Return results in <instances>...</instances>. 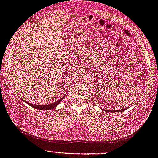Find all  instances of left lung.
I'll return each mask as SVG.
<instances>
[{"label":"left lung","mask_w":158,"mask_h":158,"mask_svg":"<svg viewBox=\"0 0 158 158\" xmlns=\"http://www.w3.org/2000/svg\"><path fill=\"white\" fill-rule=\"evenodd\" d=\"M123 110H125V109H122V110H121V109H120V110H109V111H110V112H115V113H116V112H119V111H120V112H121V111H123ZM105 111H107V112H108V110H105Z\"/></svg>","instance_id":"1"}]
</instances>
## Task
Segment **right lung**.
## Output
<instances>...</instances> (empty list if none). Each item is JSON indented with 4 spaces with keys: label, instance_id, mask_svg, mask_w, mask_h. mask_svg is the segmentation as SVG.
Wrapping results in <instances>:
<instances>
[{
    "label": "right lung",
    "instance_id": "obj_1",
    "mask_svg": "<svg viewBox=\"0 0 158 158\" xmlns=\"http://www.w3.org/2000/svg\"><path fill=\"white\" fill-rule=\"evenodd\" d=\"M64 97H65V95L63 96L59 100L56 101V102H53V103L48 104V105H33V104L29 103V102H26V101H24V102L28 105H29L30 106L32 107V108H37V109H38V110H51V109L55 108V107L57 106L59 104L60 102H61V101L63 100V99L64 98ZM21 100H22V99H21ZM23 101H24V100H23Z\"/></svg>",
    "mask_w": 158,
    "mask_h": 158
}]
</instances>
